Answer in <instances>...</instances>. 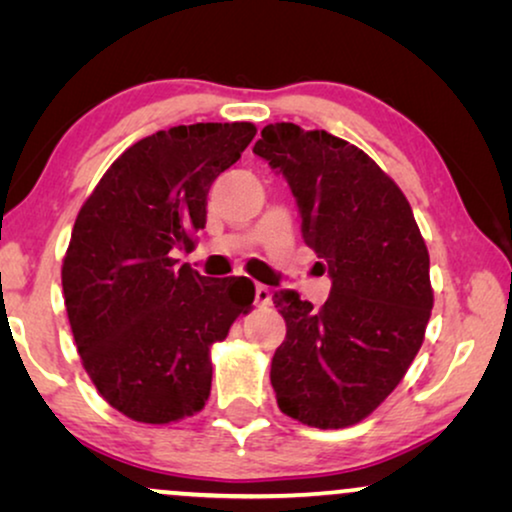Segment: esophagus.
<instances>
[{"instance_id":"obj_1","label":"esophagus","mask_w":512,"mask_h":512,"mask_svg":"<svg viewBox=\"0 0 512 512\" xmlns=\"http://www.w3.org/2000/svg\"><path fill=\"white\" fill-rule=\"evenodd\" d=\"M270 303V289L265 284H256V305L265 307Z\"/></svg>"}]
</instances>
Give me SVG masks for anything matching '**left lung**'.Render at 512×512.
<instances>
[{"label":"left lung","instance_id":"1","mask_svg":"<svg viewBox=\"0 0 512 512\" xmlns=\"http://www.w3.org/2000/svg\"><path fill=\"white\" fill-rule=\"evenodd\" d=\"M254 153L286 179L303 240L331 277L321 310L291 289L272 296L286 321L270 368L277 405L317 429L352 426L396 389L424 342V237L401 188L331 132L265 125Z\"/></svg>","mask_w":512,"mask_h":512}]
</instances>
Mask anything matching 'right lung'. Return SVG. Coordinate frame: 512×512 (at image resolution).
I'll return each mask as SVG.
<instances>
[{
	"label": "right lung",
	"instance_id": "1",
	"mask_svg": "<svg viewBox=\"0 0 512 512\" xmlns=\"http://www.w3.org/2000/svg\"><path fill=\"white\" fill-rule=\"evenodd\" d=\"M254 135L251 123L158 130L114 160L76 216L62 263L76 349L104 401L135 422L205 408L209 347L254 303L251 279H209L174 258L195 247L209 188Z\"/></svg>",
	"mask_w": 512,
	"mask_h": 512
}]
</instances>
